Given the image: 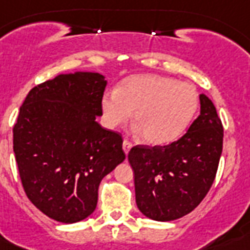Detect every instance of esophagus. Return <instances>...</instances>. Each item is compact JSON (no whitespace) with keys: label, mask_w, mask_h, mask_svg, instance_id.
Instances as JSON below:
<instances>
[{"label":"esophagus","mask_w":250,"mask_h":250,"mask_svg":"<svg viewBox=\"0 0 250 250\" xmlns=\"http://www.w3.org/2000/svg\"><path fill=\"white\" fill-rule=\"evenodd\" d=\"M123 148H124V151H125V154H127V152L130 151V148H131V142H130V141H127V139H124Z\"/></svg>","instance_id":"esophagus-1"}]
</instances>
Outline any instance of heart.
<instances>
[{
	"instance_id": "obj_1",
	"label": "heart",
	"mask_w": 250,
	"mask_h": 250,
	"mask_svg": "<svg viewBox=\"0 0 250 250\" xmlns=\"http://www.w3.org/2000/svg\"><path fill=\"white\" fill-rule=\"evenodd\" d=\"M199 96L190 83L169 77L138 74L120 83L102 98V115L108 127L133 121L145 142L167 145L187 130L194 119Z\"/></svg>"
}]
</instances>
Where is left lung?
Instances as JSON below:
<instances>
[{"label":"left lung","mask_w":250,"mask_h":250,"mask_svg":"<svg viewBox=\"0 0 250 250\" xmlns=\"http://www.w3.org/2000/svg\"><path fill=\"white\" fill-rule=\"evenodd\" d=\"M201 115L167 146L131 147L135 202L143 215L169 222L198 206L215 180L223 148V125L214 104L199 95Z\"/></svg>","instance_id":"1"}]
</instances>
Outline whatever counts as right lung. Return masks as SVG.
I'll list each match as a JSON object with an SVG mask.
<instances>
[{
    "label": "right lung",
    "mask_w": 250,
    "mask_h": 250,
    "mask_svg": "<svg viewBox=\"0 0 250 250\" xmlns=\"http://www.w3.org/2000/svg\"><path fill=\"white\" fill-rule=\"evenodd\" d=\"M105 86L99 73L57 75L28 92L13 127L26 195L61 223L91 215L100 181L125 159L121 134L95 121Z\"/></svg>",
    "instance_id": "1"
}]
</instances>
